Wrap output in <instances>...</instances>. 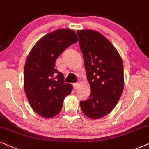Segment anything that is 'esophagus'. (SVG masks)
<instances>
[{
    "label": "esophagus",
    "mask_w": 149,
    "mask_h": 149,
    "mask_svg": "<svg viewBox=\"0 0 149 149\" xmlns=\"http://www.w3.org/2000/svg\"><path fill=\"white\" fill-rule=\"evenodd\" d=\"M73 88H74L75 89H76V88H78V87L79 86V84L78 82H76V83L73 84Z\"/></svg>",
    "instance_id": "esophagus-1"
}]
</instances>
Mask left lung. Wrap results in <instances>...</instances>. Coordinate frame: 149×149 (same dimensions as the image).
I'll return each instance as SVG.
<instances>
[{"label": "left lung", "instance_id": "1", "mask_svg": "<svg viewBox=\"0 0 149 149\" xmlns=\"http://www.w3.org/2000/svg\"><path fill=\"white\" fill-rule=\"evenodd\" d=\"M86 77L91 87L89 98L80 101L84 115L98 119L115 108L123 91V63L118 51L100 33L78 30Z\"/></svg>", "mask_w": 149, "mask_h": 149}]
</instances>
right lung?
I'll return each mask as SVG.
<instances>
[{
    "mask_svg": "<svg viewBox=\"0 0 149 149\" xmlns=\"http://www.w3.org/2000/svg\"><path fill=\"white\" fill-rule=\"evenodd\" d=\"M74 31L58 29L45 35L30 52L24 70V88L31 108L46 118L61 111L72 85L55 68L56 60L67 47L78 42Z\"/></svg>",
    "mask_w": 149,
    "mask_h": 149,
    "instance_id": "1",
    "label": "right lung"
}]
</instances>
